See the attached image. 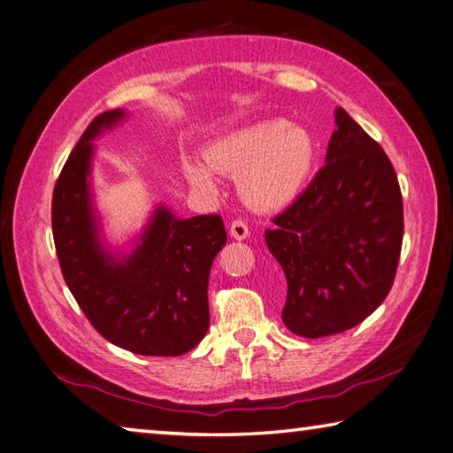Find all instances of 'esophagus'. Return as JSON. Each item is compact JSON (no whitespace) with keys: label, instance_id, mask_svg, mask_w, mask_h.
Masks as SVG:
<instances>
[{"label":"esophagus","instance_id":"34e87169","mask_svg":"<svg viewBox=\"0 0 453 453\" xmlns=\"http://www.w3.org/2000/svg\"><path fill=\"white\" fill-rule=\"evenodd\" d=\"M229 235L234 237V240L242 242V240H248L250 237V227L245 224L243 219H234L232 226H229Z\"/></svg>","mask_w":453,"mask_h":453}]
</instances>
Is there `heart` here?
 <instances>
[{"mask_svg":"<svg viewBox=\"0 0 453 453\" xmlns=\"http://www.w3.org/2000/svg\"><path fill=\"white\" fill-rule=\"evenodd\" d=\"M309 130L285 120H261L210 142L203 161L186 160L184 174L196 190L213 196L219 174L235 176L240 198L257 211L281 210L305 188L315 164Z\"/></svg>","mask_w":453,"mask_h":453,"instance_id":"b5f03b06","label":"heart"}]
</instances>
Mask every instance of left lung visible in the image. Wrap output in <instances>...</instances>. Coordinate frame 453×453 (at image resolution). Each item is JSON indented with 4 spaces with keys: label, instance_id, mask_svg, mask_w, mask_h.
Segmentation results:
<instances>
[{
    "label": "left lung",
    "instance_id": "obj_1",
    "mask_svg": "<svg viewBox=\"0 0 453 453\" xmlns=\"http://www.w3.org/2000/svg\"><path fill=\"white\" fill-rule=\"evenodd\" d=\"M334 122L325 166L265 232L287 279L281 319L305 339L349 331L380 307L404 235L388 156L341 106Z\"/></svg>",
    "mask_w": 453,
    "mask_h": 453
}]
</instances>
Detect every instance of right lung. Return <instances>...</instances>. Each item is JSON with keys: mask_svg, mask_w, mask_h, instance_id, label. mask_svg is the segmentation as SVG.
I'll use <instances>...</instances> for the list:
<instances>
[{"mask_svg": "<svg viewBox=\"0 0 453 453\" xmlns=\"http://www.w3.org/2000/svg\"><path fill=\"white\" fill-rule=\"evenodd\" d=\"M125 117L122 109L98 114L65 162L51 205L57 257L73 297L106 341L144 357H180L208 333V279L227 242L224 219H178L158 205L133 251L104 248L88 180L93 141Z\"/></svg>", "mask_w": 453, "mask_h": 453, "instance_id": "1", "label": "right lung"}]
</instances>
